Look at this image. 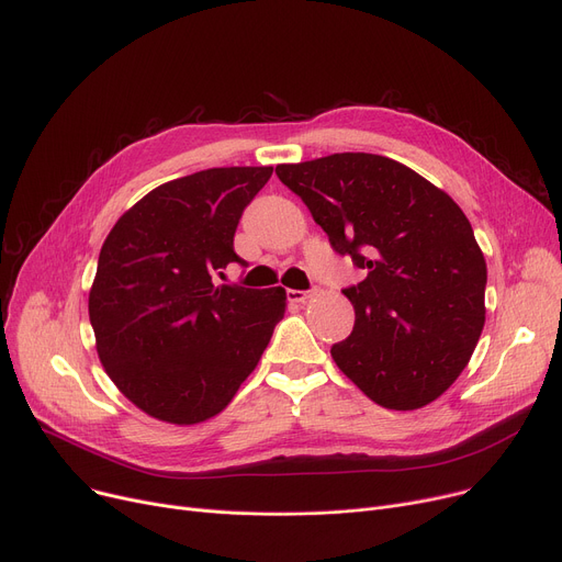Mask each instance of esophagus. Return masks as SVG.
<instances>
[{
	"instance_id": "34e87169",
	"label": "esophagus",
	"mask_w": 562,
	"mask_h": 562,
	"mask_svg": "<svg viewBox=\"0 0 562 562\" xmlns=\"http://www.w3.org/2000/svg\"><path fill=\"white\" fill-rule=\"evenodd\" d=\"M308 296H311V292H306V290H288V300L296 302V304H304Z\"/></svg>"
}]
</instances>
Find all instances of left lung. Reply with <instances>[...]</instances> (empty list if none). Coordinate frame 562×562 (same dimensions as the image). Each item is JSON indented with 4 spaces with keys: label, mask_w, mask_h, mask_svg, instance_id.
I'll return each mask as SVG.
<instances>
[{
    "label": "left lung",
    "mask_w": 562,
    "mask_h": 562,
    "mask_svg": "<svg viewBox=\"0 0 562 562\" xmlns=\"http://www.w3.org/2000/svg\"><path fill=\"white\" fill-rule=\"evenodd\" d=\"M328 243L368 277L345 288L353 331L336 366L390 411L438 400L485 324L487 270L465 213L406 165L362 151L277 165Z\"/></svg>",
    "instance_id": "left-lung-1"
}]
</instances>
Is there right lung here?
<instances>
[{
    "mask_svg": "<svg viewBox=\"0 0 562 562\" xmlns=\"http://www.w3.org/2000/svg\"><path fill=\"white\" fill-rule=\"evenodd\" d=\"M272 168H211L147 192L111 228L88 296L97 353L149 417L196 424L222 413L254 372L285 290L215 285L243 211Z\"/></svg>",
    "mask_w": 562,
    "mask_h": 562,
    "instance_id": "1",
    "label": "right lung"
}]
</instances>
